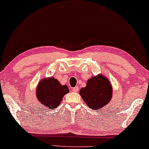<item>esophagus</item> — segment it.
<instances>
[{
	"label": "esophagus",
	"mask_w": 149,
	"mask_h": 149,
	"mask_svg": "<svg viewBox=\"0 0 149 149\" xmlns=\"http://www.w3.org/2000/svg\"><path fill=\"white\" fill-rule=\"evenodd\" d=\"M72 91H74V92H77V91H79V87H73L72 89Z\"/></svg>",
	"instance_id": "1"
}]
</instances>
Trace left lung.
<instances>
[{"instance_id":"8db88e82","label":"left lung","mask_w":149,"mask_h":149,"mask_svg":"<svg viewBox=\"0 0 149 149\" xmlns=\"http://www.w3.org/2000/svg\"><path fill=\"white\" fill-rule=\"evenodd\" d=\"M79 93L89 108L98 110L111 102L113 88L107 77L98 74L89 79L87 85L81 89Z\"/></svg>"}]
</instances>
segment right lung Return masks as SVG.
<instances>
[{
  "label": "right lung",
  "mask_w": 149,
  "mask_h": 149,
  "mask_svg": "<svg viewBox=\"0 0 149 149\" xmlns=\"http://www.w3.org/2000/svg\"><path fill=\"white\" fill-rule=\"evenodd\" d=\"M36 97L42 107L47 109H56L60 104L62 97L69 92L67 85H61L54 78L42 79L36 88Z\"/></svg>",
  "instance_id": "add662e5"
}]
</instances>
